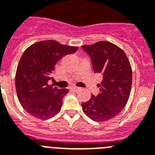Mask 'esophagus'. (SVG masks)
<instances>
[{
  "label": "esophagus",
  "mask_w": 155,
  "mask_h": 155,
  "mask_svg": "<svg viewBox=\"0 0 155 155\" xmlns=\"http://www.w3.org/2000/svg\"><path fill=\"white\" fill-rule=\"evenodd\" d=\"M70 89H71L72 91H75V92H76V91H78L79 90H80V88H79V87H77V86H73V87H71Z\"/></svg>",
  "instance_id": "obj_1"
}]
</instances>
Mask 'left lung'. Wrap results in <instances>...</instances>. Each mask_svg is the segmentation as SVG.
Listing matches in <instances>:
<instances>
[{"instance_id":"obj_1","label":"left lung","mask_w":155,"mask_h":155,"mask_svg":"<svg viewBox=\"0 0 155 155\" xmlns=\"http://www.w3.org/2000/svg\"><path fill=\"white\" fill-rule=\"evenodd\" d=\"M81 48L91 56L94 73L103 75L100 93L82 103L84 113L94 121H106L118 115L129 100L132 68L126 54L107 41H99Z\"/></svg>"}]
</instances>
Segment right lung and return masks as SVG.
Returning <instances> with one entry per match:
<instances>
[{
	"label": "right lung",
	"mask_w": 155,
	"mask_h": 155,
	"mask_svg": "<svg viewBox=\"0 0 155 155\" xmlns=\"http://www.w3.org/2000/svg\"><path fill=\"white\" fill-rule=\"evenodd\" d=\"M78 47L62 45L55 40L35 43L24 51L15 76L17 95L25 111L47 120L61 111L68 89H57L51 80L55 65L64 56L76 52Z\"/></svg>",
	"instance_id": "1"
}]
</instances>
